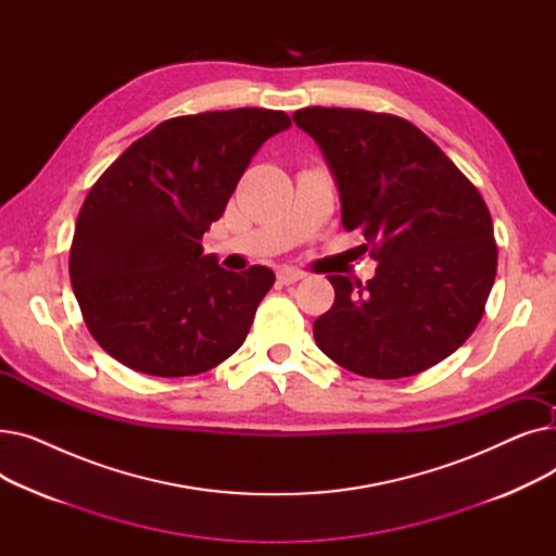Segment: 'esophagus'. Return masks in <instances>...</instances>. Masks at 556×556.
I'll use <instances>...</instances> for the list:
<instances>
[{"instance_id":"obj_1","label":"esophagus","mask_w":556,"mask_h":556,"mask_svg":"<svg viewBox=\"0 0 556 556\" xmlns=\"http://www.w3.org/2000/svg\"><path fill=\"white\" fill-rule=\"evenodd\" d=\"M277 279H279V283L290 286V283H295V281L304 279V273L293 270V268H279V270H277Z\"/></svg>"}]
</instances>
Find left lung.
<instances>
[{
    "instance_id": "obj_1",
    "label": "left lung",
    "mask_w": 556,
    "mask_h": 556,
    "mask_svg": "<svg viewBox=\"0 0 556 556\" xmlns=\"http://www.w3.org/2000/svg\"><path fill=\"white\" fill-rule=\"evenodd\" d=\"M340 189L342 227L378 261L369 281L329 275L317 346L367 378H403L448 358L482 319L498 268L484 198L453 160L396 114L302 108Z\"/></svg>"
}]
</instances>
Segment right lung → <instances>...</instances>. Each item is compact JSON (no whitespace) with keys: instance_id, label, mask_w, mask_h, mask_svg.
I'll list each match as a JSON object with an SVG mask.
<instances>
[{"instance_id":"obj_1","label":"right lung","mask_w":556,"mask_h":556,"mask_svg":"<svg viewBox=\"0 0 556 556\" xmlns=\"http://www.w3.org/2000/svg\"><path fill=\"white\" fill-rule=\"evenodd\" d=\"M290 126L281 110L173 116L116 157L76 218L70 277L103 352L151 376H193L243 344L275 273L223 270L202 254L258 146Z\"/></svg>"}]
</instances>
